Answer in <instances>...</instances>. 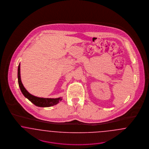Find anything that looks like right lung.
<instances>
[{
	"label": "right lung",
	"instance_id": "right-lung-1",
	"mask_svg": "<svg viewBox=\"0 0 149 149\" xmlns=\"http://www.w3.org/2000/svg\"><path fill=\"white\" fill-rule=\"evenodd\" d=\"M18 85L19 86L20 90L23 94L24 97L27 98L32 103L35 105L37 107H49L56 104H58L59 102L62 101V97L58 98H43V97H39L35 96L31 94H30L24 88L21 79V76H20V64H19L18 67Z\"/></svg>",
	"mask_w": 149,
	"mask_h": 149
}]
</instances>
